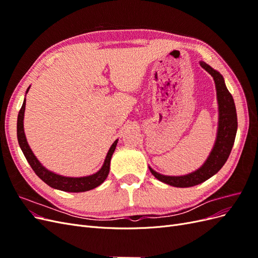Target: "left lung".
Masks as SVG:
<instances>
[{"label": "left lung", "mask_w": 258, "mask_h": 258, "mask_svg": "<svg viewBox=\"0 0 258 258\" xmlns=\"http://www.w3.org/2000/svg\"><path fill=\"white\" fill-rule=\"evenodd\" d=\"M200 66L209 74H211L215 82L218 110H220L216 142L205 165L192 173L184 176H166L157 173L150 167L152 174L156 178L174 187H191L205 182L211 176H213L227 161L233 143H235L238 121L236 106L231 93L226 87L223 76L220 73L207 64L206 62H200Z\"/></svg>", "instance_id": "8db88e82"}]
</instances>
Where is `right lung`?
I'll use <instances>...</instances> for the list:
<instances>
[{"label": "right lung", "instance_id": "add662e5", "mask_svg": "<svg viewBox=\"0 0 258 258\" xmlns=\"http://www.w3.org/2000/svg\"><path fill=\"white\" fill-rule=\"evenodd\" d=\"M30 87L27 89V93ZM25 108H26V100L23 101V104L20 108L19 114H18V119H17L18 143L20 145L23 155H25L26 159L30 163L31 168L33 169L35 174L40 177L42 181H44L46 184L52 187V188L63 190V191H70V192L87 191V190L96 188V187H98L105 181V178L108 175V172H110L111 158L117 145V140L112 144L110 151H108L106 155L102 168H101L97 173L89 176H84V177H67V176L56 174L51 172V171L45 169L41 165L40 161L36 159L32 151H31V148L27 142L25 131H23V115H25Z\"/></svg>", "mask_w": 258, "mask_h": 258}]
</instances>
